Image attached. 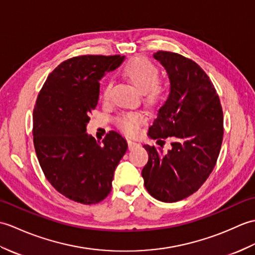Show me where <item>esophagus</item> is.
Instances as JSON below:
<instances>
[{
    "instance_id": "1",
    "label": "esophagus",
    "mask_w": 255,
    "mask_h": 255,
    "mask_svg": "<svg viewBox=\"0 0 255 255\" xmlns=\"http://www.w3.org/2000/svg\"><path fill=\"white\" fill-rule=\"evenodd\" d=\"M128 148L129 149H133V148H135V147L139 146V144L137 142H135V140H133V139H128Z\"/></svg>"
}]
</instances>
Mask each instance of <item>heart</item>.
Here are the masks:
<instances>
[{
    "mask_svg": "<svg viewBox=\"0 0 255 255\" xmlns=\"http://www.w3.org/2000/svg\"><path fill=\"white\" fill-rule=\"evenodd\" d=\"M122 74L127 80L133 84L140 92L144 93L150 103H155L161 97L162 87L158 84L159 72L150 61L144 58H134L123 66ZM111 84L106 83L103 89V97L107 99L109 96ZM145 120L143 113L131 112L126 113L118 119V126L124 132L134 134L137 132L140 124Z\"/></svg>",
    "mask_w": 255,
    "mask_h": 255,
    "instance_id": "1",
    "label": "heart"
}]
</instances>
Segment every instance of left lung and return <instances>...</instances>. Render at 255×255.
<instances>
[{
  "instance_id": "8db88e82",
  "label": "left lung",
  "mask_w": 255,
  "mask_h": 255,
  "mask_svg": "<svg viewBox=\"0 0 255 255\" xmlns=\"http://www.w3.org/2000/svg\"><path fill=\"white\" fill-rule=\"evenodd\" d=\"M170 83L168 98L158 110L148 136L173 137L171 149L144 145L148 161L144 185L156 200L173 203L193 194L216 165L224 135L222 105L214 85L200 65L178 53L158 51Z\"/></svg>"
}]
</instances>
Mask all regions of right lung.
I'll list each match as a JSON object with an SVG mask.
<instances>
[{
	"instance_id": "obj_1",
	"label": "right lung",
	"mask_w": 255,
	"mask_h": 255,
	"mask_svg": "<svg viewBox=\"0 0 255 255\" xmlns=\"http://www.w3.org/2000/svg\"><path fill=\"white\" fill-rule=\"evenodd\" d=\"M124 55H82L66 60L48 76L33 109V145L53 188L81 204H96L111 191L127 139L110 131L96 140L86 133L99 99V81L118 69Z\"/></svg>"
}]
</instances>
